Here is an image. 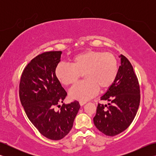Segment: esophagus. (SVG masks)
<instances>
[{
	"mask_svg": "<svg viewBox=\"0 0 156 156\" xmlns=\"http://www.w3.org/2000/svg\"><path fill=\"white\" fill-rule=\"evenodd\" d=\"M79 103H80V105L81 106H83L84 105H85L86 103H87V101H80V102H79Z\"/></svg>",
	"mask_w": 156,
	"mask_h": 156,
	"instance_id": "34e87169",
	"label": "esophagus"
}]
</instances>
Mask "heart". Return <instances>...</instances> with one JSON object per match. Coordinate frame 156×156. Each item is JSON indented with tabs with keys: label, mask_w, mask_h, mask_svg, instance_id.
Returning <instances> with one entry per match:
<instances>
[{
	"label": "heart",
	"mask_w": 156,
	"mask_h": 156,
	"mask_svg": "<svg viewBox=\"0 0 156 156\" xmlns=\"http://www.w3.org/2000/svg\"><path fill=\"white\" fill-rule=\"evenodd\" d=\"M71 65L63 63L55 68V77L65 86L76 84L83 74L82 81L69 91L72 98L82 101L93 97L98 90H105L113 84L118 74L117 61L110 52L89 50L75 55Z\"/></svg>",
	"instance_id": "obj_1"
}]
</instances>
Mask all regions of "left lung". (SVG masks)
Wrapping results in <instances>:
<instances>
[{
    "label": "left lung",
    "mask_w": 156,
    "mask_h": 156,
    "mask_svg": "<svg viewBox=\"0 0 156 156\" xmlns=\"http://www.w3.org/2000/svg\"><path fill=\"white\" fill-rule=\"evenodd\" d=\"M118 74L98 103L93 119L94 125L108 136H115L127 129L133 122L140 103V87L136 74L129 59L121 55Z\"/></svg>",
    "instance_id": "8db88e82"
}]
</instances>
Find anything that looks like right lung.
Returning <instances> with one entry per match:
<instances>
[{"instance_id":"obj_1","label":"right lung","mask_w":156,"mask_h":156,"mask_svg":"<svg viewBox=\"0 0 156 156\" xmlns=\"http://www.w3.org/2000/svg\"><path fill=\"white\" fill-rule=\"evenodd\" d=\"M62 51H45L25 66L19 83V98L26 115L39 133L51 140L64 138L72 128L80 105L63 104L67 92L55 77Z\"/></svg>"}]
</instances>
